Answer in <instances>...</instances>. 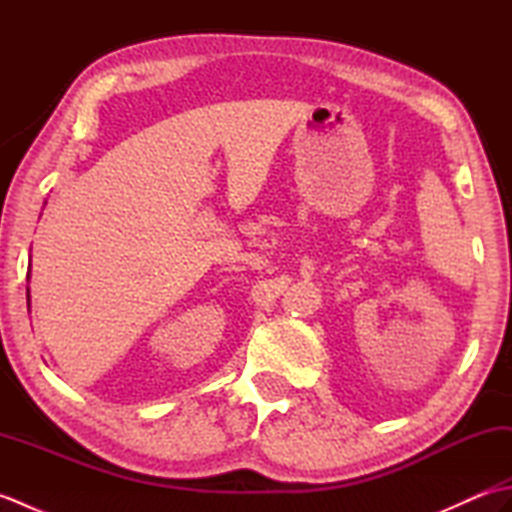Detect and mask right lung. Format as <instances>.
I'll use <instances>...</instances> for the list:
<instances>
[{"mask_svg": "<svg viewBox=\"0 0 512 512\" xmlns=\"http://www.w3.org/2000/svg\"><path fill=\"white\" fill-rule=\"evenodd\" d=\"M28 277H30V273H28ZM26 299H28V308H30V290H26Z\"/></svg>", "mask_w": 512, "mask_h": 512, "instance_id": "obj_1", "label": "right lung"}]
</instances>
